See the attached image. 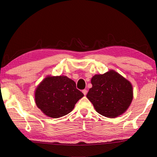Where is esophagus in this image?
Wrapping results in <instances>:
<instances>
[{
    "label": "esophagus",
    "mask_w": 157,
    "mask_h": 157,
    "mask_svg": "<svg viewBox=\"0 0 157 157\" xmlns=\"http://www.w3.org/2000/svg\"><path fill=\"white\" fill-rule=\"evenodd\" d=\"M87 90H82V92H83V94H84V95H86V94H87Z\"/></svg>",
    "instance_id": "obj_1"
}]
</instances>
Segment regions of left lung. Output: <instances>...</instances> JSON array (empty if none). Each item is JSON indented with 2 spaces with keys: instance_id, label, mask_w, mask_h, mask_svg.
<instances>
[{
  "instance_id": "left-lung-1",
  "label": "left lung",
  "mask_w": 157,
  "mask_h": 157,
  "mask_svg": "<svg viewBox=\"0 0 157 157\" xmlns=\"http://www.w3.org/2000/svg\"><path fill=\"white\" fill-rule=\"evenodd\" d=\"M91 83L86 96L99 114L115 118L128 109L133 99L132 86L118 73L111 70L95 75Z\"/></svg>"
}]
</instances>
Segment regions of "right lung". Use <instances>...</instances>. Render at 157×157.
Masks as SVG:
<instances>
[{"instance_id":"1","label":"right lung","mask_w":157,"mask_h":157,"mask_svg":"<svg viewBox=\"0 0 157 157\" xmlns=\"http://www.w3.org/2000/svg\"><path fill=\"white\" fill-rule=\"evenodd\" d=\"M83 96L75 82L67 76H48L36 88L35 101L46 115L59 118L71 112Z\"/></svg>"}]
</instances>
